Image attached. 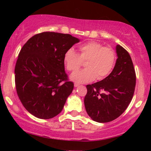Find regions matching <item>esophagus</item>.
I'll use <instances>...</instances> for the list:
<instances>
[{
  "mask_svg": "<svg viewBox=\"0 0 151 151\" xmlns=\"http://www.w3.org/2000/svg\"><path fill=\"white\" fill-rule=\"evenodd\" d=\"M74 86H75V87H78V86H79V84H74Z\"/></svg>",
  "mask_w": 151,
  "mask_h": 151,
  "instance_id": "1",
  "label": "esophagus"
}]
</instances>
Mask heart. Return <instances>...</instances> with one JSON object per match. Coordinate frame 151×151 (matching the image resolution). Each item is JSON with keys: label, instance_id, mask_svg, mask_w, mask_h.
<instances>
[{"label": "heart", "instance_id": "1", "mask_svg": "<svg viewBox=\"0 0 151 151\" xmlns=\"http://www.w3.org/2000/svg\"><path fill=\"white\" fill-rule=\"evenodd\" d=\"M79 53L73 48H69L64 54V63L70 72L77 70L82 61L86 60V68L71 74L70 79L77 83H85L104 79L113 70L116 62V54L111 47H103L95 41L81 44L79 46Z\"/></svg>", "mask_w": 151, "mask_h": 151}]
</instances>
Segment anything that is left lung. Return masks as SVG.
<instances>
[{"label": "left lung", "instance_id": "8db88e82", "mask_svg": "<svg viewBox=\"0 0 151 151\" xmlns=\"http://www.w3.org/2000/svg\"><path fill=\"white\" fill-rule=\"evenodd\" d=\"M117 60L114 70L103 80L86 85L84 106L93 121L106 123L125 111L132 100L136 72L131 56L123 47H116Z\"/></svg>", "mask_w": 151, "mask_h": 151}]
</instances>
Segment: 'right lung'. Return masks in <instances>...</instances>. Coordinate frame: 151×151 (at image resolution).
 Listing matches in <instances>:
<instances>
[{
	"mask_svg": "<svg viewBox=\"0 0 151 151\" xmlns=\"http://www.w3.org/2000/svg\"><path fill=\"white\" fill-rule=\"evenodd\" d=\"M79 40L70 34L44 32L24 45L15 67L16 91L26 110L38 119L56 116L72 92L64 54Z\"/></svg>",
	"mask_w": 151,
	"mask_h": 151,
	"instance_id": "1",
	"label": "right lung"
}]
</instances>
